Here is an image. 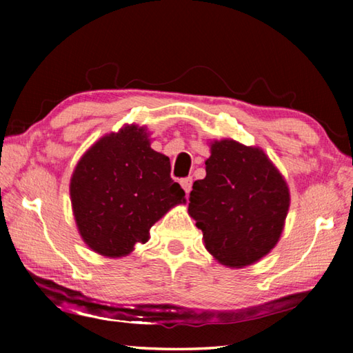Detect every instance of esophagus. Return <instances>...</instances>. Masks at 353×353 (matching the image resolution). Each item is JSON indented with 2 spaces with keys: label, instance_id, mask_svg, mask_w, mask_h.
I'll return each mask as SVG.
<instances>
[{
  "label": "esophagus",
  "instance_id": "34e87169",
  "mask_svg": "<svg viewBox=\"0 0 353 353\" xmlns=\"http://www.w3.org/2000/svg\"><path fill=\"white\" fill-rule=\"evenodd\" d=\"M181 185H182V188L185 190V193L188 194L190 191H191V185H193V177H185V179H182Z\"/></svg>",
  "mask_w": 353,
  "mask_h": 353
}]
</instances>
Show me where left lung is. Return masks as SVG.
Instances as JSON below:
<instances>
[{"label":"left lung","instance_id":"8db88e82","mask_svg":"<svg viewBox=\"0 0 353 353\" xmlns=\"http://www.w3.org/2000/svg\"><path fill=\"white\" fill-rule=\"evenodd\" d=\"M205 171L193 183L188 213L207 250L230 268L260 260L276 246L288 213L282 174L261 149L234 140L213 143Z\"/></svg>","mask_w":353,"mask_h":353}]
</instances>
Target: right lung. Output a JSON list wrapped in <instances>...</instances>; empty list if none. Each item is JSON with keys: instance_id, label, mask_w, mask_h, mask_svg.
Listing matches in <instances>:
<instances>
[{"instance_id": "1", "label": "right lung", "mask_w": 353, "mask_h": 353, "mask_svg": "<svg viewBox=\"0 0 353 353\" xmlns=\"http://www.w3.org/2000/svg\"><path fill=\"white\" fill-rule=\"evenodd\" d=\"M166 155L149 146L143 128L126 126L88 149L71 177L79 232L94 252L123 256L149 240V229L183 202Z\"/></svg>"}]
</instances>
